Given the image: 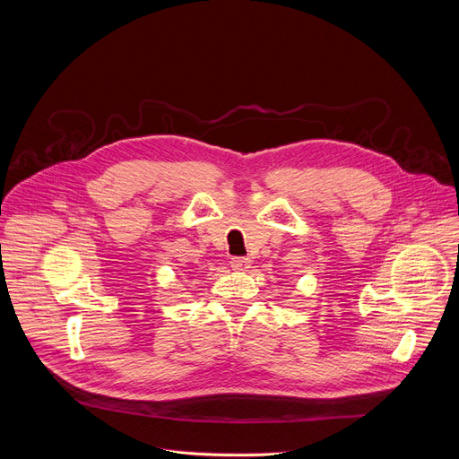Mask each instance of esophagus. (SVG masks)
<instances>
[{
    "mask_svg": "<svg viewBox=\"0 0 459 459\" xmlns=\"http://www.w3.org/2000/svg\"><path fill=\"white\" fill-rule=\"evenodd\" d=\"M248 265H250L248 257H232L230 259V267L234 271H245V269H248Z\"/></svg>",
    "mask_w": 459,
    "mask_h": 459,
    "instance_id": "1",
    "label": "esophagus"
}]
</instances>
